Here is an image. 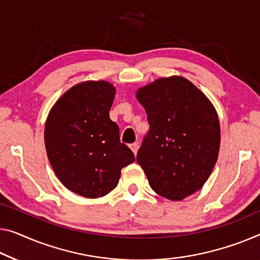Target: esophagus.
I'll list each match as a JSON object with an SVG mask.
<instances>
[{"label": "esophagus", "mask_w": 260, "mask_h": 260, "mask_svg": "<svg viewBox=\"0 0 260 260\" xmlns=\"http://www.w3.org/2000/svg\"><path fill=\"white\" fill-rule=\"evenodd\" d=\"M129 147H131V149L133 150V153H134L135 155H137V153H138V149H139V143H138V142L131 143Z\"/></svg>", "instance_id": "obj_1"}]
</instances>
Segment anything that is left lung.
<instances>
[{"label": "left lung", "instance_id": "obj_1", "mask_svg": "<svg viewBox=\"0 0 260 260\" xmlns=\"http://www.w3.org/2000/svg\"><path fill=\"white\" fill-rule=\"evenodd\" d=\"M149 131L137 155L150 188L181 201L202 188L218 156L220 129L212 104L183 77L160 78L141 87Z\"/></svg>", "mask_w": 260, "mask_h": 260}]
</instances>
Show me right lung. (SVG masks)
<instances>
[{
  "label": "right lung",
  "mask_w": 260,
  "mask_h": 260,
  "mask_svg": "<svg viewBox=\"0 0 260 260\" xmlns=\"http://www.w3.org/2000/svg\"><path fill=\"white\" fill-rule=\"evenodd\" d=\"M114 95L107 81H84L65 92L46 119L45 148L53 172L68 189L88 199L113 190L121 169L135 160L110 119Z\"/></svg>",
  "instance_id": "1"
}]
</instances>
